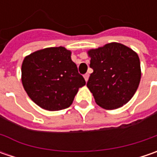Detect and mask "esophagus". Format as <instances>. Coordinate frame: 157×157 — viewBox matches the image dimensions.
I'll return each mask as SVG.
<instances>
[{
  "label": "esophagus",
  "mask_w": 157,
  "mask_h": 157,
  "mask_svg": "<svg viewBox=\"0 0 157 157\" xmlns=\"http://www.w3.org/2000/svg\"><path fill=\"white\" fill-rule=\"evenodd\" d=\"M84 78H85V79H86V81H87L88 78H89V74H88V73H86V74L84 75Z\"/></svg>",
  "instance_id": "1"
}]
</instances>
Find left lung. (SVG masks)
<instances>
[{"mask_svg":"<svg viewBox=\"0 0 157 157\" xmlns=\"http://www.w3.org/2000/svg\"><path fill=\"white\" fill-rule=\"evenodd\" d=\"M91 57L87 87L96 103L112 110L128 103L136 94L141 80L138 55L130 48L111 43L88 52Z\"/></svg>","mask_w":157,"mask_h":157,"instance_id":"1","label":"left lung"}]
</instances>
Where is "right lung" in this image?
Returning <instances> with one entry per match:
<instances>
[{"label": "right lung", "mask_w": 157, "mask_h": 157, "mask_svg": "<svg viewBox=\"0 0 157 157\" xmlns=\"http://www.w3.org/2000/svg\"><path fill=\"white\" fill-rule=\"evenodd\" d=\"M21 82L29 97L49 111L69 107L78 88L86 85L71 52L63 47L46 48L25 57Z\"/></svg>", "instance_id": "add662e5"}]
</instances>
